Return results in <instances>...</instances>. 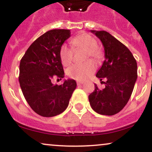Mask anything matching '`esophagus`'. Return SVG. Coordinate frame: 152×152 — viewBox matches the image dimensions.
I'll return each mask as SVG.
<instances>
[{
    "label": "esophagus",
    "mask_w": 152,
    "mask_h": 152,
    "mask_svg": "<svg viewBox=\"0 0 152 152\" xmlns=\"http://www.w3.org/2000/svg\"><path fill=\"white\" fill-rule=\"evenodd\" d=\"M83 83V81H77V85L78 86H80V85H82Z\"/></svg>",
    "instance_id": "obj_1"
}]
</instances>
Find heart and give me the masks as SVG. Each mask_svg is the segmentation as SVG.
<instances>
[{
  "mask_svg": "<svg viewBox=\"0 0 152 152\" xmlns=\"http://www.w3.org/2000/svg\"><path fill=\"white\" fill-rule=\"evenodd\" d=\"M71 44L76 48H81L86 50V59L91 57L96 60L101 57V51L97 48V41L94 38L87 34H83L76 36L71 41ZM73 48L67 44H63L59 50V57L62 64L65 66H69L72 63ZM96 66L92 61H88L84 64H74L71 66L67 71L69 77L77 81H84L89 78L94 71Z\"/></svg>",
  "mask_w": 152,
  "mask_h": 152,
  "instance_id": "b5f03b06",
  "label": "heart"
}]
</instances>
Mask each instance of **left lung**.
<instances>
[{
	"mask_svg": "<svg viewBox=\"0 0 152 152\" xmlns=\"http://www.w3.org/2000/svg\"><path fill=\"white\" fill-rule=\"evenodd\" d=\"M91 32L101 40L104 48L105 60L96 76L101 81L106 78V81L103 89L94 85L88 100L94 111L112 116L121 111L129 100L137 78V61L129 48L109 33Z\"/></svg>",
	"mask_w": 152,
	"mask_h": 152,
	"instance_id": "1",
	"label": "left lung"
}]
</instances>
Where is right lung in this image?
<instances>
[{
	"instance_id": "1",
	"label": "right lung",
	"mask_w": 152,
	"mask_h": 152,
	"mask_svg": "<svg viewBox=\"0 0 152 152\" xmlns=\"http://www.w3.org/2000/svg\"><path fill=\"white\" fill-rule=\"evenodd\" d=\"M71 36L66 29L47 31L29 46L20 63L19 83L26 102L36 114L52 117L61 114L76 87L74 79L60 86L52 79L64 77L59 50Z\"/></svg>"
}]
</instances>
